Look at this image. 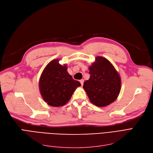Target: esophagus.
Masks as SVG:
<instances>
[{
    "instance_id": "esophagus-1",
    "label": "esophagus",
    "mask_w": 153,
    "mask_h": 153,
    "mask_svg": "<svg viewBox=\"0 0 153 153\" xmlns=\"http://www.w3.org/2000/svg\"><path fill=\"white\" fill-rule=\"evenodd\" d=\"M79 82H80L81 85L83 86V83H84V79H80V80H79Z\"/></svg>"
}]
</instances>
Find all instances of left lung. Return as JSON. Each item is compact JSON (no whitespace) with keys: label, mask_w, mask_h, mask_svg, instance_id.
Listing matches in <instances>:
<instances>
[{"label":"left lung","mask_w":153,"mask_h":153,"mask_svg":"<svg viewBox=\"0 0 153 153\" xmlns=\"http://www.w3.org/2000/svg\"><path fill=\"white\" fill-rule=\"evenodd\" d=\"M89 70L90 78L83 87L90 101L99 107L112 103L121 90V78L113 65L105 58L97 56Z\"/></svg>","instance_id":"8db88e82"}]
</instances>
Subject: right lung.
<instances>
[{
  "label": "right lung",
  "mask_w": 153,
  "mask_h": 153,
  "mask_svg": "<svg viewBox=\"0 0 153 153\" xmlns=\"http://www.w3.org/2000/svg\"><path fill=\"white\" fill-rule=\"evenodd\" d=\"M59 60L55 59L48 63L39 80L40 92L43 100L55 107L68 103L76 88L81 86L68 74L67 65H60Z\"/></svg>",
  "instance_id": "right-lung-1"
}]
</instances>
